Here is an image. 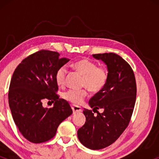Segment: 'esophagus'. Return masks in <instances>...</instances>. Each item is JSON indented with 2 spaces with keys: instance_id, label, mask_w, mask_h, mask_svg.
<instances>
[{
  "instance_id": "1",
  "label": "esophagus",
  "mask_w": 159,
  "mask_h": 159,
  "mask_svg": "<svg viewBox=\"0 0 159 159\" xmlns=\"http://www.w3.org/2000/svg\"><path fill=\"white\" fill-rule=\"evenodd\" d=\"M72 111H73V113L81 112V111H82L81 107L78 106V105H72Z\"/></svg>"
}]
</instances>
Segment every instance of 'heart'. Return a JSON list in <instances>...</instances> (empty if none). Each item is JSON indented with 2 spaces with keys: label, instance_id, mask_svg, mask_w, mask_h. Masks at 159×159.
I'll return each mask as SVG.
<instances>
[{
  "label": "heart",
  "instance_id": "1",
  "mask_svg": "<svg viewBox=\"0 0 159 159\" xmlns=\"http://www.w3.org/2000/svg\"><path fill=\"white\" fill-rule=\"evenodd\" d=\"M72 68L83 76L81 84L86 87L91 92L97 93L101 91L107 84L109 78L108 70L103 66H98L96 63L88 59H81L74 62ZM67 69L62 66L57 69L55 81L58 86H63L65 84ZM87 93L85 89L69 90L63 93V98L70 102L78 105L84 101Z\"/></svg>",
  "mask_w": 159,
  "mask_h": 159
}]
</instances>
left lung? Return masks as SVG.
<instances>
[{
	"label": "left lung",
	"instance_id": "8db88e82",
	"mask_svg": "<svg viewBox=\"0 0 159 159\" xmlns=\"http://www.w3.org/2000/svg\"><path fill=\"white\" fill-rule=\"evenodd\" d=\"M107 65V84L90 98L91 110L85 109L84 125L78 130L80 142L87 148L101 149L116 141L129 125L136 100L137 86L132 67L114 53L93 54ZM103 109L102 113L98 112Z\"/></svg>",
	"mask_w": 159,
	"mask_h": 159
}]
</instances>
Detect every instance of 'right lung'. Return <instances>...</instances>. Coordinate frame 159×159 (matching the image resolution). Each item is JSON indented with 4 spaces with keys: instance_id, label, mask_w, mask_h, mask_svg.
<instances>
[{
    "instance_id": "right-lung-1",
    "label": "right lung",
    "mask_w": 159,
    "mask_h": 159,
    "mask_svg": "<svg viewBox=\"0 0 159 159\" xmlns=\"http://www.w3.org/2000/svg\"><path fill=\"white\" fill-rule=\"evenodd\" d=\"M58 52L40 50L24 59L16 67L9 88V105L12 118L21 134L34 143L51 140L57 127L72 114L68 102L56 94L57 69L69 61ZM46 98L54 107L42 106Z\"/></svg>"
}]
</instances>
